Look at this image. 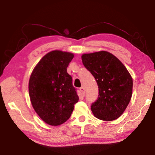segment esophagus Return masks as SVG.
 Segmentation results:
<instances>
[{"mask_svg": "<svg viewBox=\"0 0 155 155\" xmlns=\"http://www.w3.org/2000/svg\"><path fill=\"white\" fill-rule=\"evenodd\" d=\"M80 91H81V95H82L83 96H85V89H84V87H81L80 88Z\"/></svg>", "mask_w": 155, "mask_h": 155, "instance_id": "esophagus-1", "label": "esophagus"}]
</instances>
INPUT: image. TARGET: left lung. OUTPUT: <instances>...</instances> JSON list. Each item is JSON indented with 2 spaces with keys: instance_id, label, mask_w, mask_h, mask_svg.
Returning <instances> with one entry per match:
<instances>
[{
  "instance_id": "8db88e82",
  "label": "left lung",
  "mask_w": 155,
  "mask_h": 155,
  "mask_svg": "<svg viewBox=\"0 0 155 155\" xmlns=\"http://www.w3.org/2000/svg\"><path fill=\"white\" fill-rule=\"evenodd\" d=\"M83 64L98 85V97L91 109L96 118L116 120L124 113L131 99L133 78L124 64L107 51L83 54Z\"/></svg>"
}]
</instances>
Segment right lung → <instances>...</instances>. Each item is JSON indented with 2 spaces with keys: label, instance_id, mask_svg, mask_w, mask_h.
Returning <instances> with one entry per match:
<instances>
[{
  "label": "right lung",
  "instance_id": "1",
  "mask_svg": "<svg viewBox=\"0 0 155 155\" xmlns=\"http://www.w3.org/2000/svg\"><path fill=\"white\" fill-rule=\"evenodd\" d=\"M74 54L52 51L44 55L31 73L28 92L34 110L46 124L58 126L70 118L78 101L67 68Z\"/></svg>",
  "mask_w": 155,
  "mask_h": 155
}]
</instances>
